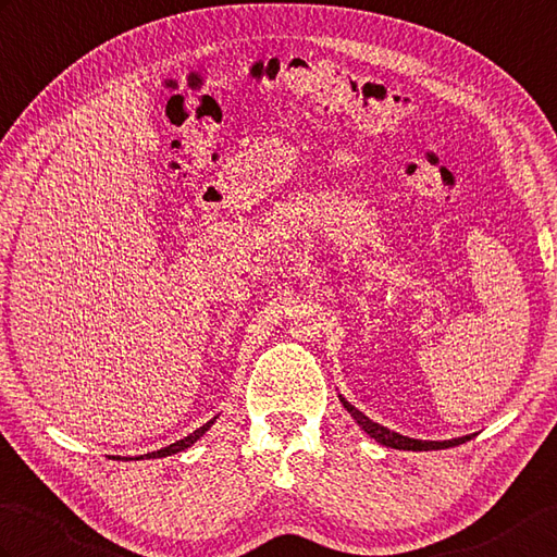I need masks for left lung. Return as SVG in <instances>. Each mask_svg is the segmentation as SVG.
Listing matches in <instances>:
<instances>
[{
    "label": "left lung",
    "instance_id": "obj_1",
    "mask_svg": "<svg viewBox=\"0 0 557 557\" xmlns=\"http://www.w3.org/2000/svg\"><path fill=\"white\" fill-rule=\"evenodd\" d=\"M344 408L351 412L354 420L363 426V430L374 438V442H380L382 446H389V448H396V450H438V448H448V446H458V444H465L470 442V436H460V438H450V442H420V438H408L404 434H396L392 430H386V426L372 422L370 418H366L363 412H360L356 406L348 404L346 398H342Z\"/></svg>",
    "mask_w": 557,
    "mask_h": 557
}]
</instances>
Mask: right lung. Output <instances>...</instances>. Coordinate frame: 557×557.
I'll return each instance as SVG.
<instances>
[{
    "label": "right lung",
    "mask_w": 557,
    "mask_h": 557,
    "mask_svg": "<svg viewBox=\"0 0 557 557\" xmlns=\"http://www.w3.org/2000/svg\"><path fill=\"white\" fill-rule=\"evenodd\" d=\"M215 420V418H213ZM213 420H209L206 422L203 426H199V430H194L189 436H185V438H180V442H175V444H171V446H165V448H161V450H153V454H147L145 458H165V456H173V454H180V450H185V448H189L194 442H197V438H201L206 432H209V426L213 424ZM141 458V456H139Z\"/></svg>",
    "instance_id": "add662e5"
}]
</instances>
